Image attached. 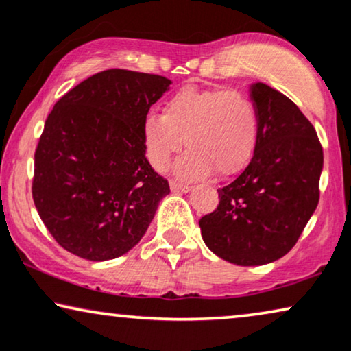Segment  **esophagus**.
<instances>
[{"label": "esophagus", "mask_w": 351, "mask_h": 351, "mask_svg": "<svg viewBox=\"0 0 351 351\" xmlns=\"http://www.w3.org/2000/svg\"><path fill=\"white\" fill-rule=\"evenodd\" d=\"M170 189L171 193H181V194H186L191 191V186H186V184H181V183H176V181H170Z\"/></svg>", "instance_id": "34e87169"}]
</instances>
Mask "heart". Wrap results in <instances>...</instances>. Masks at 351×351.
I'll return each instance as SVG.
<instances>
[{"label":"heart","instance_id":"heart-1","mask_svg":"<svg viewBox=\"0 0 351 351\" xmlns=\"http://www.w3.org/2000/svg\"><path fill=\"white\" fill-rule=\"evenodd\" d=\"M149 162L163 170L183 149L176 175L197 180L215 171L230 176L250 160L258 138V114L249 97L236 90L186 88L171 96L163 115L149 114L143 125Z\"/></svg>","mask_w":351,"mask_h":351}]
</instances>
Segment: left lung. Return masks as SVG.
<instances>
[{"label": "left lung", "mask_w": 351, "mask_h": 351, "mask_svg": "<svg viewBox=\"0 0 351 351\" xmlns=\"http://www.w3.org/2000/svg\"><path fill=\"white\" fill-rule=\"evenodd\" d=\"M258 138L245 170L218 189L219 205L200 218L205 245L219 258L258 266L295 245L319 202L324 157L302 110L265 83H252Z\"/></svg>", "instance_id": "left-lung-1"}]
</instances>
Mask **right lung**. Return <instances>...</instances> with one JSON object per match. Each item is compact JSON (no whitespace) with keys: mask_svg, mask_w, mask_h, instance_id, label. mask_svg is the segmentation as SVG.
Masks as SVG:
<instances>
[{"mask_svg":"<svg viewBox=\"0 0 351 351\" xmlns=\"http://www.w3.org/2000/svg\"><path fill=\"white\" fill-rule=\"evenodd\" d=\"M160 75L112 69L56 102L35 152V207L70 254L106 261L146 234L168 181L146 158L143 125L170 90Z\"/></svg>","mask_w":351,"mask_h":351,"instance_id":"add662e5","label":"right lung"}]
</instances>
